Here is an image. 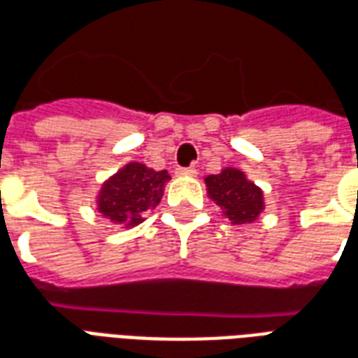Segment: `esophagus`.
<instances>
[{"label":"esophagus","mask_w":358,"mask_h":358,"mask_svg":"<svg viewBox=\"0 0 358 358\" xmlns=\"http://www.w3.org/2000/svg\"><path fill=\"white\" fill-rule=\"evenodd\" d=\"M176 174H178V176H195V174H197V171H195L194 166H189V169H178V171H176Z\"/></svg>","instance_id":"1"}]
</instances>
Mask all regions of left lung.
I'll use <instances>...</instances> for the list:
<instances>
[{
  "label": "left lung",
  "mask_w": 358,
  "mask_h": 358,
  "mask_svg": "<svg viewBox=\"0 0 358 358\" xmlns=\"http://www.w3.org/2000/svg\"><path fill=\"white\" fill-rule=\"evenodd\" d=\"M205 186L210 201L217 203L220 215L234 226L251 224L264 210L263 189L236 166L205 176Z\"/></svg>",
  "instance_id": "obj_1"
}]
</instances>
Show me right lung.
Instances as JSON below:
<instances>
[{
  "label": "right lung",
  "instance_id": "obj_1",
  "mask_svg": "<svg viewBox=\"0 0 358 358\" xmlns=\"http://www.w3.org/2000/svg\"><path fill=\"white\" fill-rule=\"evenodd\" d=\"M171 180L166 171L149 169L148 164L126 163L105 180L95 195V209L103 218L122 228H134L161 203L164 184Z\"/></svg>",
  "mask_w": 358,
  "mask_h": 358
}]
</instances>
